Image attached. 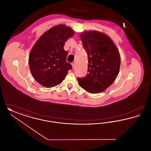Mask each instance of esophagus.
Here are the masks:
<instances>
[{
  "label": "esophagus",
  "instance_id": "1",
  "mask_svg": "<svg viewBox=\"0 0 151 151\" xmlns=\"http://www.w3.org/2000/svg\"><path fill=\"white\" fill-rule=\"evenodd\" d=\"M71 65H72V68H75V63H72Z\"/></svg>",
  "mask_w": 151,
  "mask_h": 151
}]
</instances>
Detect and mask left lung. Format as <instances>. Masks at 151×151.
Returning <instances> with one entry per match:
<instances>
[{
    "instance_id": "left-lung-1",
    "label": "left lung",
    "mask_w": 151,
    "mask_h": 151,
    "mask_svg": "<svg viewBox=\"0 0 151 151\" xmlns=\"http://www.w3.org/2000/svg\"><path fill=\"white\" fill-rule=\"evenodd\" d=\"M83 46L88 57V73L78 80L79 86L91 93L106 90L114 81L120 68L119 51L111 38L97 31L80 34Z\"/></svg>"
}]
</instances>
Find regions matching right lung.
<instances>
[{
  "label": "right lung",
  "mask_w": 151,
  "mask_h": 151,
  "mask_svg": "<svg viewBox=\"0 0 151 151\" xmlns=\"http://www.w3.org/2000/svg\"><path fill=\"white\" fill-rule=\"evenodd\" d=\"M75 32L65 25L54 26L45 32L31 49L29 65L36 81L46 88L60 84L72 66L66 62L63 46Z\"/></svg>",
  "instance_id": "add662e5"
}]
</instances>
